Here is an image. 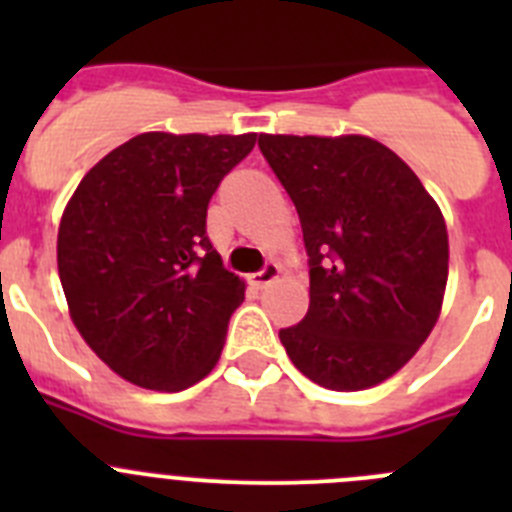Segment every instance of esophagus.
Segmentation results:
<instances>
[{"label":"esophagus","mask_w":512,"mask_h":512,"mask_svg":"<svg viewBox=\"0 0 512 512\" xmlns=\"http://www.w3.org/2000/svg\"><path fill=\"white\" fill-rule=\"evenodd\" d=\"M277 279H279V266L277 264H266L264 269L259 271V274H253L251 284L256 289H264V287H269L271 282H277Z\"/></svg>","instance_id":"esophagus-1"}]
</instances>
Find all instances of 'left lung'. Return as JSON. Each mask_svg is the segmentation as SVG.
Masks as SVG:
<instances>
[{
    "label": "left lung",
    "instance_id": "1",
    "mask_svg": "<svg viewBox=\"0 0 512 512\" xmlns=\"http://www.w3.org/2000/svg\"><path fill=\"white\" fill-rule=\"evenodd\" d=\"M300 215L310 307L279 330L292 364L325 390L377 387L408 364L441 315L449 233L441 207L369 135H259Z\"/></svg>",
    "mask_w": 512,
    "mask_h": 512
}]
</instances>
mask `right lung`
Returning a JSON list of instances; mask_svg holds the SVG:
<instances>
[{
	"label": "right lung",
	"instance_id": "right-lung-1",
	"mask_svg": "<svg viewBox=\"0 0 512 512\" xmlns=\"http://www.w3.org/2000/svg\"><path fill=\"white\" fill-rule=\"evenodd\" d=\"M256 133H140L94 164L58 225L76 330L125 382L187 390L215 369L246 282L205 233L223 176Z\"/></svg>",
	"mask_w": 512,
	"mask_h": 512
}]
</instances>
